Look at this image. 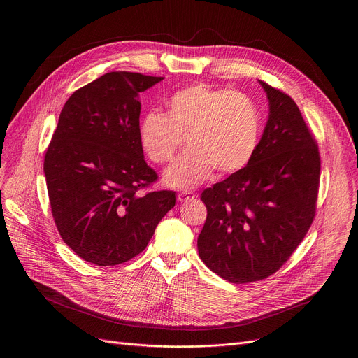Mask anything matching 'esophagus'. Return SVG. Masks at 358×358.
Returning <instances> with one entry per match:
<instances>
[{"mask_svg": "<svg viewBox=\"0 0 358 358\" xmlns=\"http://www.w3.org/2000/svg\"><path fill=\"white\" fill-rule=\"evenodd\" d=\"M195 196H196L195 194L185 191V192H180V194L177 195V199H178L180 202H187V201H189V199H194Z\"/></svg>", "mask_w": 358, "mask_h": 358, "instance_id": "34e87169", "label": "esophagus"}]
</instances>
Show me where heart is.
I'll list each match as a JSON object with an SVG mask.
<instances>
[{"label": "heart", "mask_w": 358, "mask_h": 358, "mask_svg": "<svg viewBox=\"0 0 358 358\" xmlns=\"http://www.w3.org/2000/svg\"><path fill=\"white\" fill-rule=\"evenodd\" d=\"M261 131V113L249 96L196 83L170 97L166 115L144 116L138 138L156 164L169 163L187 140L189 148L164 174L169 187L187 189L208 180L214 170L221 177L242 170L258 148Z\"/></svg>", "instance_id": "b5f03b06"}]
</instances>
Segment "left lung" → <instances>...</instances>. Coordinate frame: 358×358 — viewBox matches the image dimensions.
<instances>
[{"mask_svg": "<svg viewBox=\"0 0 358 358\" xmlns=\"http://www.w3.org/2000/svg\"><path fill=\"white\" fill-rule=\"evenodd\" d=\"M269 116L250 162L203 189L207 220L198 253L231 283L266 279L308 234L320 182L319 147L294 100L259 80Z\"/></svg>", "mask_w": 358, "mask_h": 358, "instance_id": "1", "label": "left lung"}]
</instances>
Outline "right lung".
Returning <instances> with one entry per match:
<instances>
[{
  "label": "right lung",
  "instance_id": "1",
  "mask_svg": "<svg viewBox=\"0 0 358 358\" xmlns=\"http://www.w3.org/2000/svg\"><path fill=\"white\" fill-rule=\"evenodd\" d=\"M164 78L109 72L72 93L43 160L50 210L64 242L97 266L143 252L174 191L140 189L157 180L138 138V93Z\"/></svg>",
  "mask_w": 358,
  "mask_h": 358
}]
</instances>
